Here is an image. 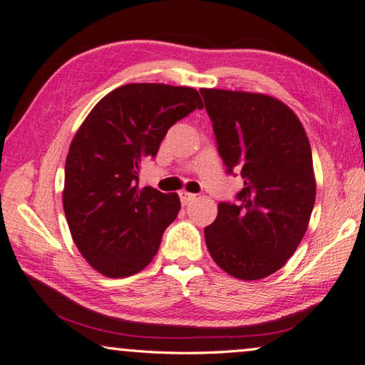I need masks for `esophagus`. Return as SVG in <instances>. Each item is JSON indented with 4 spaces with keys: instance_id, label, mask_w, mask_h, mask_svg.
I'll return each mask as SVG.
<instances>
[{
    "instance_id": "1",
    "label": "esophagus",
    "mask_w": 365,
    "mask_h": 365,
    "mask_svg": "<svg viewBox=\"0 0 365 365\" xmlns=\"http://www.w3.org/2000/svg\"><path fill=\"white\" fill-rule=\"evenodd\" d=\"M178 196H180V201H182L183 205H187V204H190L191 201L196 200V195L188 193V191H180V193H178Z\"/></svg>"
}]
</instances>
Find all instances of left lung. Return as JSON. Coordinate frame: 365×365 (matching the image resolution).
I'll use <instances>...</instances> for the list:
<instances>
[{
  "label": "left lung",
  "mask_w": 365,
  "mask_h": 365,
  "mask_svg": "<svg viewBox=\"0 0 365 365\" xmlns=\"http://www.w3.org/2000/svg\"><path fill=\"white\" fill-rule=\"evenodd\" d=\"M228 174L241 170L236 202H220L204 228L214 262L244 281L282 268L307 233L316 200L313 155L300 119L274 97L201 89Z\"/></svg>",
  "instance_id": "1"
}]
</instances>
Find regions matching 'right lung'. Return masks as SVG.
Here are the masks:
<instances>
[{"label": "right lung", "mask_w": 365, "mask_h": 365, "mask_svg": "<svg viewBox=\"0 0 365 365\" xmlns=\"http://www.w3.org/2000/svg\"><path fill=\"white\" fill-rule=\"evenodd\" d=\"M202 108L183 86L125 84L105 96L73 137L65 161L63 210L78 250L108 277L142 271L180 210L177 193L138 187L170 125Z\"/></svg>", "instance_id": "right-lung-1"}]
</instances>
